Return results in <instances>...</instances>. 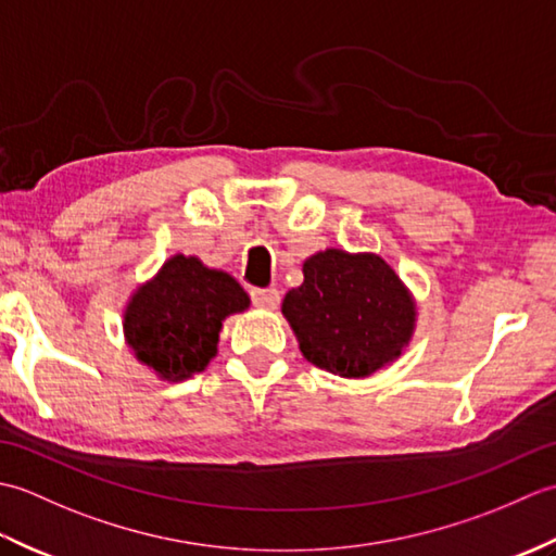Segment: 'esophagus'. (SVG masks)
<instances>
[{"instance_id":"34e87169","label":"esophagus","mask_w":556,"mask_h":556,"mask_svg":"<svg viewBox=\"0 0 556 556\" xmlns=\"http://www.w3.org/2000/svg\"><path fill=\"white\" fill-rule=\"evenodd\" d=\"M251 301L257 305V308H267L275 311L279 305V291L277 289H253L251 291Z\"/></svg>"}]
</instances>
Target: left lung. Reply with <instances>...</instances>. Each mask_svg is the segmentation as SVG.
Returning a JSON list of instances; mask_svg holds the SVG:
<instances>
[{
  "label": "left lung",
  "instance_id": "8db88e82",
  "mask_svg": "<svg viewBox=\"0 0 556 556\" xmlns=\"http://www.w3.org/2000/svg\"><path fill=\"white\" fill-rule=\"evenodd\" d=\"M281 313L303 356L341 377H368L408 344L416 308L396 271L377 255L317 253Z\"/></svg>",
  "mask_w": 556,
  "mask_h": 556
}]
</instances>
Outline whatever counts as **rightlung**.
Returning <instances> with one entry per match:
<instances>
[{"label": "right lung", "mask_w": 556, "mask_h": 556, "mask_svg": "<svg viewBox=\"0 0 556 556\" xmlns=\"http://www.w3.org/2000/svg\"><path fill=\"white\" fill-rule=\"evenodd\" d=\"M245 308V291L227 271L174 255L128 303V346L164 380H184L205 370L217 353L224 317Z\"/></svg>", "instance_id": "obj_1"}]
</instances>
